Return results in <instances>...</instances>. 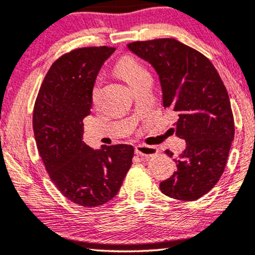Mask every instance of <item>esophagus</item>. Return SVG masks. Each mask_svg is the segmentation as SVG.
<instances>
[{"instance_id":"obj_1","label":"esophagus","mask_w":255,"mask_h":255,"mask_svg":"<svg viewBox=\"0 0 255 255\" xmlns=\"http://www.w3.org/2000/svg\"><path fill=\"white\" fill-rule=\"evenodd\" d=\"M135 152H136V155L143 156V157H151V156L157 154L158 150L157 148L152 147V145L137 144L136 147H135Z\"/></svg>"}]
</instances>
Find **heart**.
<instances>
[{
    "label": "heart",
    "mask_w": 255,
    "mask_h": 255,
    "mask_svg": "<svg viewBox=\"0 0 255 255\" xmlns=\"http://www.w3.org/2000/svg\"><path fill=\"white\" fill-rule=\"evenodd\" d=\"M118 71L119 73L124 77V79L129 84V86L134 83L135 80H137L138 78L148 74V71L145 70L143 66L140 65L137 62H135L133 58H129V57L122 58L120 62H119ZM97 92H98V84L94 85L93 87V98H96Z\"/></svg>",
    "instance_id": "obj_1"
}]
</instances>
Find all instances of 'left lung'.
Here are the masks:
<instances>
[{
  "mask_svg": "<svg viewBox=\"0 0 255 255\" xmlns=\"http://www.w3.org/2000/svg\"><path fill=\"white\" fill-rule=\"evenodd\" d=\"M127 47L154 67L163 106L177 115L176 135L186 142L179 158H174L177 170L159 183V189L171 198L196 201L219 181L234 138L225 85L205 56L174 38L134 42Z\"/></svg>",
  "mask_w": 255,
  "mask_h": 255,
  "instance_id": "8db88e82",
  "label": "left lung"
}]
</instances>
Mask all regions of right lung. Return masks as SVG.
Segmentation results:
<instances>
[{
    "mask_svg": "<svg viewBox=\"0 0 255 255\" xmlns=\"http://www.w3.org/2000/svg\"><path fill=\"white\" fill-rule=\"evenodd\" d=\"M114 47H83L64 54L46 73L33 110L37 148L51 181L67 199L93 208L118 195L131 165L133 145L83 141L93 87Z\"/></svg>",
    "mask_w": 255,
    "mask_h": 255,
    "instance_id": "right-lung-1",
    "label": "right lung"
}]
</instances>
